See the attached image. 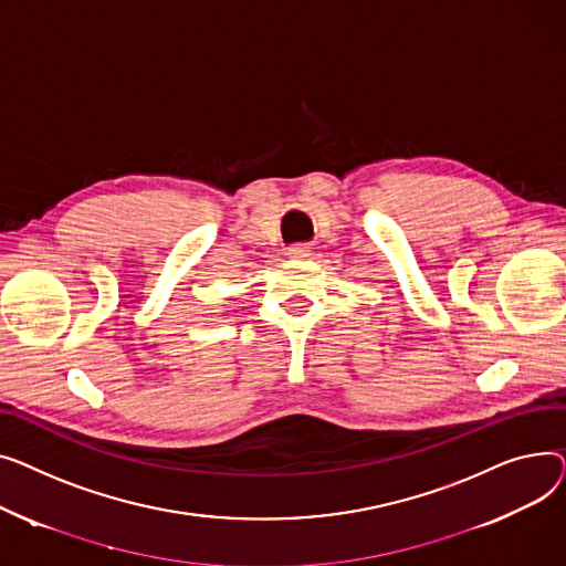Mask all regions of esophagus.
<instances>
[{
    "label": "esophagus",
    "instance_id": "34e87169",
    "mask_svg": "<svg viewBox=\"0 0 566 566\" xmlns=\"http://www.w3.org/2000/svg\"><path fill=\"white\" fill-rule=\"evenodd\" d=\"M287 258H308L311 255V247L308 244H292L285 249Z\"/></svg>",
    "mask_w": 566,
    "mask_h": 566
}]
</instances>
